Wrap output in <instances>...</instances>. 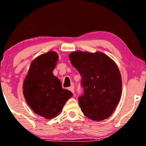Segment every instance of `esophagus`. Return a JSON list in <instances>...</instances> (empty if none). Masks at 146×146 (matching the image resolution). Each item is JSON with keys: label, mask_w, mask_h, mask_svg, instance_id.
Here are the masks:
<instances>
[{"label": "esophagus", "mask_w": 146, "mask_h": 146, "mask_svg": "<svg viewBox=\"0 0 146 146\" xmlns=\"http://www.w3.org/2000/svg\"><path fill=\"white\" fill-rule=\"evenodd\" d=\"M68 89L69 90H71L72 93H73V94H74V93H75V90H74V86H73V85H72L71 86H70L69 88H68Z\"/></svg>", "instance_id": "esophagus-1"}]
</instances>
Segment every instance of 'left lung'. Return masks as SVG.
<instances>
[{"mask_svg":"<svg viewBox=\"0 0 146 146\" xmlns=\"http://www.w3.org/2000/svg\"><path fill=\"white\" fill-rule=\"evenodd\" d=\"M69 58L82 77L84 90L78 102L82 113L94 121L108 118L121 95V74L116 64L101 52L75 51Z\"/></svg>","mask_w":146,"mask_h":146,"instance_id":"8db88e82","label":"left lung"}]
</instances>
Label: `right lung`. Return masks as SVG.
<instances>
[{
	"label": "right lung",
	"instance_id": "add662e5",
	"mask_svg": "<svg viewBox=\"0 0 146 146\" xmlns=\"http://www.w3.org/2000/svg\"><path fill=\"white\" fill-rule=\"evenodd\" d=\"M58 55L49 51L36 58L23 84L25 100L35 113L51 119L62 110L64 105L73 96L70 90L64 89L61 81L53 74Z\"/></svg>",
	"mask_w": 146,
	"mask_h": 146
}]
</instances>
